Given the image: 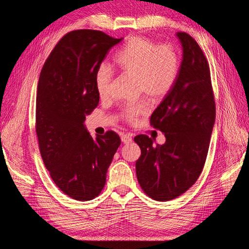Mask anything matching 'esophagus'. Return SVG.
Wrapping results in <instances>:
<instances>
[{"label":"esophagus","mask_w":249,"mask_h":249,"mask_svg":"<svg viewBox=\"0 0 249 249\" xmlns=\"http://www.w3.org/2000/svg\"><path fill=\"white\" fill-rule=\"evenodd\" d=\"M122 141L124 143H130V142H132V135L131 134L123 135V136H122Z\"/></svg>","instance_id":"34e87169"}]
</instances>
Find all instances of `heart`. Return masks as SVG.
<instances>
[{
	"label": "heart",
	"mask_w": 249,
	"mask_h": 249,
	"mask_svg": "<svg viewBox=\"0 0 249 249\" xmlns=\"http://www.w3.org/2000/svg\"><path fill=\"white\" fill-rule=\"evenodd\" d=\"M114 64L125 76L135 78L139 94L145 93L150 100L160 101L167 96L175 86L179 71V58L171 44H158L143 36H133L127 40L115 58ZM114 73L102 64L95 71L94 84L101 99L110 94ZM147 110L145 101L127 105L122 110V117L134 123Z\"/></svg>",
	"instance_id": "b5f03b06"
}]
</instances>
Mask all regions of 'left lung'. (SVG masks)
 Masks as SVG:
<instances>
[{"instance_id":"obj_1","label":"left lung","mask_w":249,"mask_h":249,"mask_svg":"<svg viewBox=\"0 0 249 249\" xmlns=\"http://www.w3.org/2000/svg\"><path fill=\"white\" fill-rule=\"evenodd\" d=\"M183 60L175 86L150 116V125L164 133V144L146 135L134 138L141 149L136 162L142 190L158 201L185 193L205 165L216 116L208 60L198 43L178 32Z\"/></svg>"}]
</instances>
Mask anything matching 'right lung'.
<instances>
[{
	"instance_id": "1",
	"label": "right lung",
	"mask_w": 249,
	"mask_h": 249,
	"mask_svg": "<svg viewBox=\"0 0 249 249\" xmlns=\"http://www.w3.org/2000/svg\"><path fill=\"white\" fill-rule=\"evenodd\" d=\"M123 38L96 30L65 34L43 64L36 99V134L41 158L57 187L86 201L101 193L118 135L108 131L93 138L86 115L99 105L94 74L110 49Z\"/></svg>"
}]
</instances>
